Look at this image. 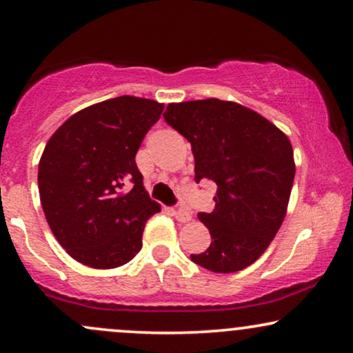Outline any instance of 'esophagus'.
Segmentation results:
<instances>
[{
	"instance_id": "1",
	"label": "esophagus",
	"mask_w": 353,
	"mask_h": 353,
	"mask_svg": "<svg viewBox=\"0 0 353 353\" xmlns=\"http://www.w3.org/2000/svg\"><path fill=\"white\" fill-rule=\"evenodd\" d=\"M173 216H175V219H176L178 221H181V223H186V221L191 220L190 212H188L186 209H176V210H173Z\"/></svg>"
}]
</instances>
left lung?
<instances>
[{
	"label": "left lung",
	"instance_id": "8db88e82",
	"mask_svg": "<svg viewBox=\"0 0 353 353\" xmlns=\"http://www.w3.org/2000/svg\"><path fill=\"white\" fill-rule=\"evenodd\" d=\"M163 119L191 143L196 183L216 185L215 209L197 214L212 243L191 260L215 273L249 267L286 216L296 175L291 141L260 114L216 98L168 104Z\"/></svg>",
	"mask_w": 353,
	"mask_h": 353
}]
</instances>
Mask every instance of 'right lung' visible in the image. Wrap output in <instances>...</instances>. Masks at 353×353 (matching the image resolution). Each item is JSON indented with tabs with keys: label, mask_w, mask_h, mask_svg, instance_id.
I'll return each mask as SVG.
<instances>
[{
	"label": "right lung",
	"mask_w": 353,
	"mask_h": 353,
	"mask_svg": "<svg viewBox=\"0 0 353 353\" xmlns=\"http://www.w3.org/2000/svg\"><path fill=\"white\" fill-rule=\"evenodd\" d=\"M162 110L157 101L119 96L74 114L48 141L40 201L52 234L77 262L117 268L141 249L144 225L161 205L144 190L134 156Z\"/></svg>",
	"instance_id": "obj_1"
}]
</instances>
